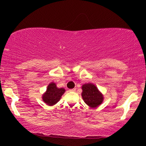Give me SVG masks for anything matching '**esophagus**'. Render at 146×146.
<instances>
[{
    "label": "esophagus",
    "mask_w": 146,
    "mask_h": 146,
    "mask_svg": "<svg viewBox=\"0 0 146 146\" xmlns=\"http://www.w3.org/2000/svg\"><path fill=\"white\" fill-rule=\"evenodd\" d=\"M76 88H73V89H71V90H70V91H72V92H75L76 91Z\"/></svg>",
    "instance_id": "34e87169"
}]
</instances>
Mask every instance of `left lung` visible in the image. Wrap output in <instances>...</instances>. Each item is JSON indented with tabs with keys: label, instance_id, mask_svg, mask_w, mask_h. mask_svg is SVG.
I'll list each match as a JSON object with an SVG mask.
<instances>
[{
	"label": "left lung",
	"instance_id": "1",
	"mask_svg": "<svg viewBox=\"0 0 146 146\" xmlns=\"http://www.w3.org/2000/svg\"><path fill=\"white\" fill-rule=\"evenodd\" d=\"M82 96L84 101L91 108H96L101 104L103 101V96L100 92L96 86L88 83L82 86Z\"/></svg>",
	"mask_w": 146,
	"mask_h": 146
}]
</instances>
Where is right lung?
Masks as SVG:
<instances>
[{
	"mask_svg": "<svg viewBox=\"0 0 146 146\" xmlns=\"http://www.w3.org/2000/svg\"><path fill=\"white\" fill-rule=\"evenodd\" d=\"M64 92V89L58 88L56 87L55 83L52 82L48 86L46 92L43 95V101L49 106L54 105L60 100Z\"/></svg>",
	"mask_w": 146,
	"mask_h": 146,
	"instance_id": "add662e5",
	"label": "right lung"
}]
</instances>
